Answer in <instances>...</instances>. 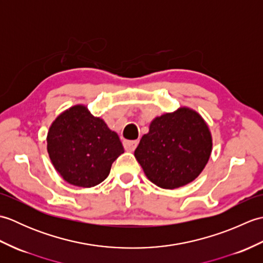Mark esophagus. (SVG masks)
Masks as SVG:
<instances>
[{
    "label": "esophagus",
    "mask_w": 263,
    "mask_h": 263,
    "mask_svg": "<svg viewBox=\"0 0 263 263\" xmlns=\"http://www.w3.org/2000/svg\"><path fill=\"white\" fill-rule=\"evenodd\" d=\"M139 140H124L123 141V146H124L125 150L127 152H133L138 146Z\"/></svg>",
    "instance_id": "1"
}]
</instances>
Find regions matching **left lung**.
Wrapping results in <instances>:
<instances>
[{"label": "left lung", "instance_id": "8db88e82", "mask_svg": "<svg viewBox=\"0 0 263 263\" xmlns=\"http://www.w3.org/2000/svg\"><path fill=\"white\" fill-rule=\"evenodd\" d=\"M211 135L198 113L181 108L155 119L135 156L156 185L176 189L197 178L211 154Z\"/></svg>", "mask_w": 263, "mask_h": 263}]
</instances>
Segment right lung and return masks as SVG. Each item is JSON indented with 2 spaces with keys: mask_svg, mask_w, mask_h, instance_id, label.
Segmentation results:
<instances>
[{
  "mask_svg": "<svg viewBox=\"0 0 263 263\" xmlns=\"http://www.w3.org/2000/svg\"><path fill=\"white\" fill-rule=\"evenodd\" d=\"M47 152L66 182L91 187L108 176L111 164L124 148L103 120L78 105L53 122L47 135Z\"/></svg>",
  "mask_w": 263,
  "mask_h": 263,
  "instance_id": "right-lung-1",
  "label": "right lung"
}]
</instances>
